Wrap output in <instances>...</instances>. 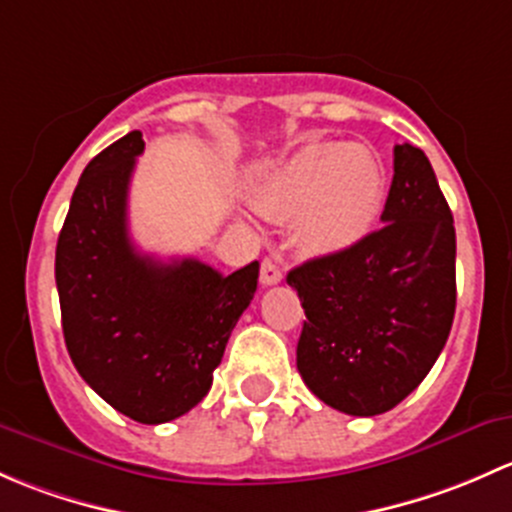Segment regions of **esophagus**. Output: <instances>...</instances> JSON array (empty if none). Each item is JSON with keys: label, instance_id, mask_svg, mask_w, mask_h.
I'll use <instances>...</instances> for the list:
<instances>
[{"label": "esophagus", "instance_id": "1", "mask_svg": "<svg viewBox=\"0 0 512 512\" xmlns=\"http://www.w3.org/2000/svg\"><path fill=\"white\" fill-rule=\"evenodd\" d=\"M281 278H283V271L278 268V263L271 261V258H263V263H261L263 286H276V283H281Z\"/></svg>", "mask_w": 512, "mask_h": 512}]
</instances>
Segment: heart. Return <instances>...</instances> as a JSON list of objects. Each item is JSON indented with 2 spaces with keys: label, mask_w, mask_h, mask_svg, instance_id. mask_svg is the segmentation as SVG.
<instances>
[{
  "label": "heart",
  "mask_w": 512,
  "mask_h": 512,
  "mask_svg": "<svg viewBox=\"0 0 512 512\" xmlns=\"http://www.w3.org/2000/svg\"><path fill=\"white\" fill-rule=\"evenodd\" d=\"M387 179L362 145L310 142L256 189L268 219H295V244L310 256H333L360 244L377 224Z\"/></svg>",
  "instance_id": "obj_1"
}]
</instances>
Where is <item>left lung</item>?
Segmentation results:
<instances>
[{"instance_id": "1", "label": "left lung", "mask_w": 512, "mask_h": 512, "mask_svg": "<svg viewBox=\"0 0 512 512\" xmlns=\"http://www.w3.org/2000/svg\"><path fill=\"white\" fill-rule=\"evenodd\" d=\"M382 229L288 273L305 310L295 362L310 392L352 416L384 414L414 392L456 313V229L431 162L394 147Z\"/></svg>"}]
</instances>
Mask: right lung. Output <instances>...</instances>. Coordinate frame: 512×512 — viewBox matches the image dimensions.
Wrapping results in <instances>:
<instances>
[{"mask_svg":"<svg viewBox=\"0 0 512 512\" xmlns=\"http://www.w3.org/2000/svg\"><path fill=\"white\" fill-rule=\"evenodd\" d=\"M142 150L133 130L83 170L56 244V288L63 340L88 387L133 421L165 424L212 389L258 261L221 276L197 258L140 254L128 189Z\"/></svg>","mask_w":512,"mask_h":512,"instance_id":"add662e5","label":"right lung"}]
</instances>
